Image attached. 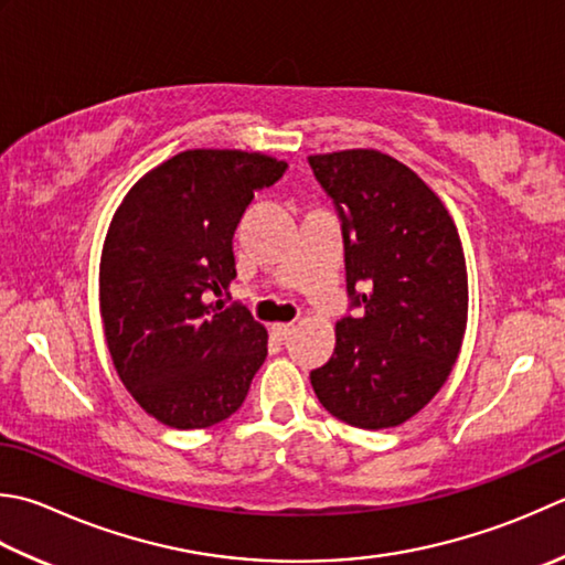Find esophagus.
Wrapping results in <instances>:
<instances>
[{
	"mask_svg": "<svg viewBox=\"0 0 565 565\" xmlns=\"http://www.w3.org/2000/svg\"><path fill=\"white\" fill-rule=\"evenodd\" d=\"M294 323H274L271 326V333L276 335V338H279V340H286V338H289L291 333H294Z\"/></svg>",
	"mask_w": 565,
	"mask_h": 565,
	"instance_id": "34e87169",
	"label": "esophagus"
}]
</instances>
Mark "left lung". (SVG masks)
I'll return each instance as SVG.
<instances>
[{"label": "left lung", "mask_w": 565, "mask_h": 565, "mask_svg": "<svg viewBox=\"0 0 565 565\" xmlns=\"http://www.w3.org/2000/svg\"><path fill=\"white\" fill-rule=\"evenodd\" d=\"M333 198L348 294L362 318L335 326V352L311 372L326 412L380 430L434 399L460 355L468 269L458 227L418 175L377 149L308 157Z\"/></svg>", "instance_id": "1"}]
</instances>
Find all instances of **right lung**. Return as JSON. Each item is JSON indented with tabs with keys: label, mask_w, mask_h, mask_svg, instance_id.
Masks as SVG:
<instances>
[{
	"label": "right lung",
	"mask_w": 565,
	"mask_h": 565,
	"mask_svg": "<svg viewBox=\"0 0 565 565\" xmlns=\"http://www.w3.org/2000/svg\"><path fill=\"white\" fill-rule=\"evenodd\" d=\"M286 171L259 151L188 149L131 185L99 259V313L135 402L171 428H207L245 402L267 328L210 298L235 279L232 237L254 191Z\"/></svg>",
	"instance_id": "right-lung-1"
}]
</instances>
